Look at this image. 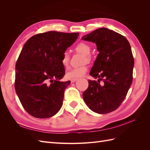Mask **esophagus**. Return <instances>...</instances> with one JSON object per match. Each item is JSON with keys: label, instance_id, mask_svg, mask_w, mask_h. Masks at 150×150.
I'll use <instances>...</instances> for the list:
<instances>
[{"label": "esophagus", "instance_id": "34e87169", "mask_svg": "<svg viewBox=\"0 0 150 150\" xmlns=\"http://www.w3.org/2000/svg\"><path fill=\"white\" fill-rule=\"evenodd\" d=\"M78 81V79H71V82L72 83H75L76 81Z\"/></svg>", "mask_w": 150, "mask_h": 150}]
</instances>
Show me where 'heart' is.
<instances>
[{"mask_svg":"<svg viewBox=\"0 0 150 150\" xmlns=\"http://www.w3.org/2000/svg\"><path fill=\"white\" fill-rule=\"evenodd\" d=\"M75 50L76 52L83 54L84 57L83 59V62L89 61L90 60V53L91 51L89 44L85 42H80L78 44L76 45L75 47ZM69 54L67 51H64L62 54V58H61V63L63 67L67 68L69 66ZM88 71V67L86 66H82L78 67H74L71 69L69 71H68L66 73V78L69 79H78L81 77L83 76L86 72Z\"/></svg>","mask_w":150,"mask_h":150,"instance_id":"obj_1","label":"heart"}]
</instances>
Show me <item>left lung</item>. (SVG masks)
<instances>
[{
    "label": "left lung",
    "instance_id": "8db88e82",
    "mask_svg": "<svg viewBox=\"0 0 150 150\" xmlns=\"http://www.w3.org/2000/svg\"><path fill=\"white\" fill-rule=\"evenodd\" d=\"M82 40L95 43L99 52L83 94L86 104L98 114L116 110L125 99L133 81L134 59L130 44L124 36L107 28H99ZM103 80V85L100 81Z\"/></svg>",
    "mask_w": 150,
    "mask_h": 150
}]
</instances>
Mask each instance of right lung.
<instances>
[{
	"label": "right lung",
	"instance_id": "1",
	"mask_svg": "<svg viewBox=\"0 0 150 150\" xmlns=\"http://www.w3.org/2000/svg\"><path fill=\"white\" fill-rule=\"evenodd\" d=\"M79 33L49 31L36 34L25 43L16 65L15 89L24 110L37 118L55 115L62 105L70 81L65 74L62 54Z\"/></svg>",
	"mask_w": 150,
	"mask_h": 150
}]
</instances>
